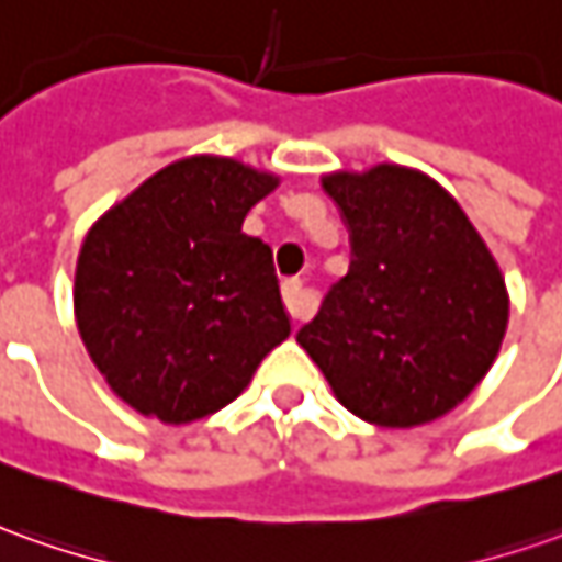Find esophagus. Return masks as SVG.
<instances>
[{"label":"esophagus","instance_id":"obj_1","mask_svg":"<svg viewBox=\"0 0 562 562\" xmlns=\"http://www.w3.org/2000/svg\"><path fill=\"white\" fill-rule=\"evenodd\" d=\"M282 301H285V311L292 319H304L311 316V297L304 292V282L301 280H285L282 282Z\"/></svg>","mask_w":562,"mask_h":562}]
</instances>
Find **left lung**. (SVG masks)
Instances as JSON below:
<instances>
[{
    "instance_id": "obj_1",
    "label": "left lung",
    "mask_w": 562,
    "mask_h": 562,
    "mask_svg": "<svg viewBox=\"0 0 562 562\" xmlns=\"http://www.w3.org/2000/svg\"><path fill=\"white\" fill-rule=\"evenodd\" d=\"M323 187L350 233V267L297 329V345L362 422H434L498 357L502 270L461 205L422 171H338Z\"/></svg>"
}]
</instances>
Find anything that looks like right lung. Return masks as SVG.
I'll return each instance as SVG.
<instances>
[{
  "instance_id": "obj_1",
  "label": "right lung",
  "mask_w": 562,
  "mask_h": 562,
  "mask_svg": "<svg viewBox=\"0 0 562 562\" xmlns=\"http://www.w3.org/2000/svg\"><path fill=\"white\" fill-rule=\"evenodd\" d=\"M273 175L190 156L156 171L86 236L72 307L106 384L187 425L233 403L289 338L273 251L243 233Z\"/></svg>"
}]
</instances>
